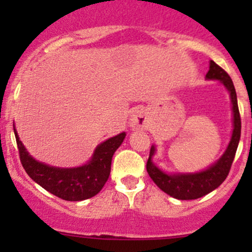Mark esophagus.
Segmentation results:
<instances>
[{
    "instance_id": "34e87169",
    "label": "esophagus",
    "mask_w": 252,
    "mask_h": 252,
    "mask_svg": "<svg viewBox=\"0 0 252 252\" xmlns=\"http://www.w3.org/2000/svg\"><path fill=\"white\" fill-rule=\"evenodd\" d=\"M146 126V116H145L144 112L136 111L135 113L131 114L130 118V126L133 129L136 128H144Z\"/></svg>"
}]
</instances>
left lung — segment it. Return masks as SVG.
<instances>
[{
	"label": "left lung",
	"instance_id": "left-lung-1",
	"mask_svg": "<svg viewBox=\"0 0 252 252\" xmlns=\"http://www.w3.org/2000/svg\"><path fill=\"white\" fill-rule=\"evenodd\" d=\"M206 78L220 80L230 93V98H232L233 103V116H234V129H233L232 140L228 145L227 151L218 159L217 163L211 166L210 168L204 172L195 174L168 175L163 173L161 169L157 168L151 162V157L155 154V147H151L149 159H147L146 163L147 173L162 191L178 200L199 199V197L205 196L206 194L213 191L216 188L220 187L225 180L227 175L229 174L230 167H232L233 161H234L236 149H238L239 140H240L241 119L240 113H239L235 88L232 79L223 68H220L213 61H211L210 69L206 74Z\"/></svg>",
	"mask_w": 252,
	"mask_h": 252
}]
</instances>
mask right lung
<instances>
[{"label":"right lung","instance_id":"add662e5","mask_svg":"<svg viewBox=\"0 0 252 252\" xmlns=\"http://www.w3.org/2000/svg\"><path fill=\"white\" fill-rule=\"evenodd\" d=\"M14 134L20 162L28 175L45 190L65 201H81L101 191L110 177L113 154L126 138V133H122L98 145L93 159L85 166L56 168L40 163L30 157L18 138L16 129Z\"/></svg>","mask_w":252,"mask_h":252}]
</instances>
